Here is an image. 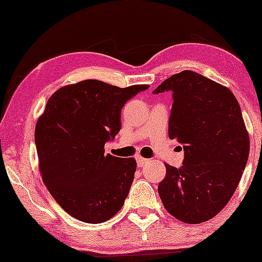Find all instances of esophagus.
Segmentation results:
<instances>
[{"label": "esophagus", "instance_id": "34e87169", "mask_svg": "<svg viewBox=\"0 0 262 262\" xmlns=\"http://www.w3.org/2000/svg\"><path fill=\"white\" fill-rule=\"evenodd\" d=\"M136 161H137V166H138V167H143V166H144V164H146V163L149 162V160L143 159L142 156H137V157H136Z\"/></svg>", "mask_w": 262, "mask_h": 262}]
</instances>
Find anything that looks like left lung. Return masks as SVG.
<instances>
[{
  "label": "left lung",
  "mask_w": 262,
  "mask_h": 262,
  "mask_svg": "<svg viewBox=\"0 0 262 262\" xmlns=\"http://www.w3.org/2000/svg\"><path fill=\"white\" fill-rule=\"evenodd\" d=\"M171 92L168 135L182 144L180 168L166 164L159 194L184 223L209 221L234 194L249 156V136L237 100L227 87L191 70L163 81L152 93Z\"/></svg>",
  "instance_id": "8db88e82"
}]
</instances>
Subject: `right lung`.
Returning <instances> with one entry per match:
<instances>
[{"instance_id":"right-lung-1","label":"right lung","mask_w":262,"mask_h":262,"mask_svg":"<svg viewBox=\"0 0 262 262\" xmlns=\"http://www.w3.org/2000/svg\"><path fill=\"white\" fill-rule=\"evenodd\" d=\"M148 84L119 88L98 80L53 93L35 125L42 181L59 206L85 223H102L124 205L135 178V159L105 155L120 131L125 103Z\"/></svg>"}]
</instances>
